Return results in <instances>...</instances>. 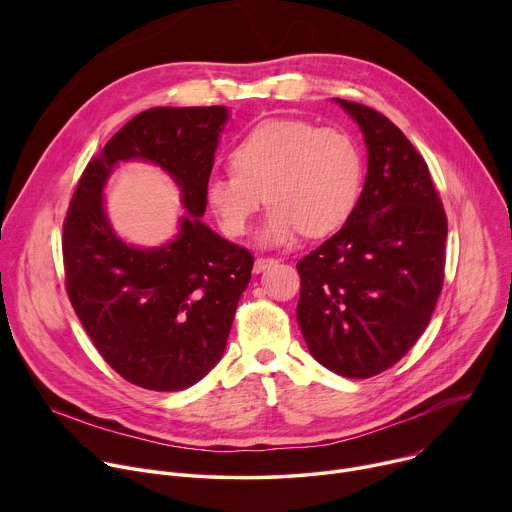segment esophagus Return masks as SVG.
I'll return each mask as SVG.
<instances>
[{"label": "esophagus", "mask_w": 512, "mask_h": 512, "mask_svg": "<svg viewBox=\"0 0 512 512\" xmlns=\"http://www.w3.org/2000/svg\"><path fill=\"white\" fill-rule=\"evenodd\" d=\"M277 261L273 257H257L253 263V273H263L265 269H269L271 265H275Z\"/></svg>", "instance_id": "esophagus-1"}]
</instances>
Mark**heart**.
<instances>
[{
	"label": "heart",
	"mask_w": 512,
	"mask_h": 512,
	"mask_svg": "<svg viewBox=\"0 0 512 512\" xmlns=\"http://www.w3.org/2000/svg\"><path fill=\"white\" fill-rule=\"evenodd\" d=\"M233 170L212 172L204 196L231 237L249 231L267 200L257 233L265 247L294 243L302 233L324 237L352 214L362 188V152L338 127L273 117L253 125L231 152Z\"/></svg>",
	"instance_id": "1"
}]
</instances>
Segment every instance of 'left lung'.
Here are the masks:
<instances>
[{
  "label": "left lung",
  "mask_w": 512,
  "mask_h": 512,
  "mask_svg": "<svg viewBox=\"0 0 512 512\" xmlns=\"http://www.w3.org/2000/svg\"><path fill=\"white\" fill-rule=\"evenodd\" d=\"M334 101L360 127L369 166L344 227L298 263V324L322 367L369 379L401 360L431 320L448 218L403 131L371 107Z\"/></svg>",
  "instance_id": "1"
}]
</instances>
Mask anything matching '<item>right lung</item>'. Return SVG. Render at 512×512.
<instances>
[{"label": "right lung", "instance_id": "obj_1", "mask_svg": "<svg viewBox=\"0 0 512 512\" xmlns=\"http://www.w3.org/2000/svg\"><path fill=\"white\" fill-rule=\"evenodd\" d=\"M227 107H154L135 115L85 168L62 227L66 291L89 338L125 381L182 391L221 360L253 255L202 223L204 184ZM160 165L187 214L160 248H133L110 227L102 190L119 161Z\"/></svg>", "mask_w": 512, "mask_h": 512}]
</instances>
